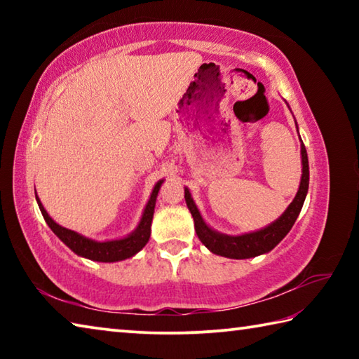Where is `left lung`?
<instances>
[{"label":"left lung","instance_id":"left-lung-1","mask_svg":"<svg viewBox=\"0 0 359 359\" xmlns=\"http://www.w3.org/2000/svg\"><path fill=\"white\" fill-rule=\"evenodd\" d=\"M297 128V126H296ZM301 156H302V177L299 184V190H297L296 196L293 199L287 210L277 218L274 223H271L269 226H266L255 233L242 234V236H228L217 233L212 228H209L205 222L203 220L201 214L194 204L191 193L185 188V201L188 209H190L193 220H194V229L199 241L209 248L212 253L220 255V257L234 258V259H245L253 258L258 255H263L271 252L278 242H280L285 236L290 233V229L293 228L297 215L302 209L304 199L309 190V160H307V150L306 145L301 144Z\"/></svg>","mask_w":359,"mask_h":359}]
</instances>
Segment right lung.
I'll return each instance as SVG.
<instances>
[{
	"mask_svg": "<svg viewBox=\"0 0 359 359\" xmlns=\"http://www.w3.org/2000/svg\"><path fill=\"white\" fill-rule=\"evenodd\" d=\"M163 180L158 182L154 187V191L150 194V199L147 205H145L144 214L141 222H139L137 228L133 231L130 236H126L123 239L118 241H106V242H96L88 238H83L82 234L76 233V231H71L68 228L60 226L58 223L52 220L50 217L44 209V205L41 204L39 198H36L38 205L41 209V214L44 217L46 223L50 226V229L55 233L62 242H65L72 252L81 255L83 258H88L92 261H101V263H114V261H121L126 258H131L133 255H136L139 250H142V247L147 244L150 239V226H151V218H154L155 212V203L158 191H160V187Z\"/></svg>",
	"mask_w": 359,
	"mask_h": 359,
	"instance_id": "right-lung-1",
	"label": "right lung"
}]
</instances>
